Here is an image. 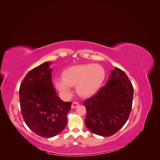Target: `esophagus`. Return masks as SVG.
I'll return each mask as SVG.
<instances>
[{
    "label": "esophagus",
    "mask_w": 160,
    "mask_h": 160,
    "mask_svg": "<svg viewBox=\"0 0 160 160\" xmlns=\"http://www.w3.org/2000/svg\"><path fill=\"white\" fill-rule=\"evenodd\" d=\"M79 103H77V102H73L72 103V105H71V108H72V109H74V108H76L77 106H79Z\"/></svg>",
    "instance_id": "34e87169"
}]
</instances>
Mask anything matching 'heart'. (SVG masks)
I'll return each instance as SVG.
<instances>
[{"label":"heart","mask_w":160,"mask_h":160,"mask_svg":"<svg viewBox=\"0 0 160 160\" xmlns=\"http://www.w3.org/2000/svg\"><path fill=\"white\" fill-rule=\"evenodd\" d=\"M105 78L103 67L99 65H75L65 69L61 81H55V86L65 96L71 94V87L76 86V91L81 97L95 94L103 84Z\"/></svg>","instance_id":"obj_1"}]
</instances>
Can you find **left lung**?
<instances>
[{
	"instance_id": "obj_1",
	"label": "left lung",
	"mask_w": 160,
	"mask_h": 160,
	"mask_svg": "<svg viewBox=\"0 0 160 160\" xmlns=\"http://www.w3.org/2000/svg\"><path fill=\"white\" fill-rule=\"evenodd\" d=\"M133 88L124 71L115 68L98 93L83 101L85 123L91 132L103 137L113 135L128 121L132 108Z\"/></svg>"
}]
</instances>
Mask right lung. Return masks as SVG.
I'll return each mask as SVG.
<instances>
[{
	"mask_svg": "<svg viewBox=\"0 0 160 160\" xmlns=\"http://www.w3.org/2000/svg\"><path fill=\"white\" fill-rule=\"evenodd\" d=\"M52 62H45L31 70L19 89L22 116L27 126L42 138L60 133L67 123L71 102L57 95L51 79Z\"/></svg>",
	"mask_w": 160,
	"mask_h": 160,
	"instance_id": "obj_1",
	"label": "right lung"
}]
</instances>
